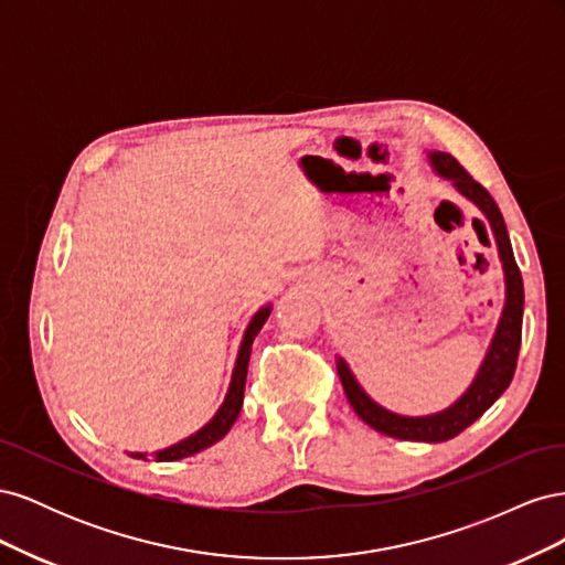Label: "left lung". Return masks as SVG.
I'll list each match as a JSON object with an SVG mask.
<instances>
[{"label": "left lung", "mask_w": 565, "mask_h": 565, "mask_svg": "<svg viewBox=\"0 0 565 565\" xmlns=\"http://www.w3.org/2000/svg\"><path fill=\"white\" fill-rule=\"evenodd\" d=\"M429 160L443 179H450L457 191L461 195H467L476 207L488 216L494 241H498L500 259L504 266L507 301H504V311L498 324V332H494L492 344L486 353V361L481 370H478L476 380L471 382L465 396L448 409H443V413L426 415V417H403L396 413H388L386 407L374 403L361 388V384L355 382L349 365L341 361V358L337 361V372H339L341 384H344V393L351 407L355 409V415L361 417L367 426H372L374 431L391 438H401V440L443 443V440L455 438L457 434L465 431L467 426H471L478 417H481L486 409L502 396L507 386L511 384V377H514L519 349H521V328H523V278L516 266L514 252H511L509 233H507L498 202L492 200V195L481 183L473 181V177L450 156V152H431Z\"/></svg>", "instance_id": "left-lung-1"}]
</instances>
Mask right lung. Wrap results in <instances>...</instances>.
Masks as SVG:
<instances>
[{
    "label": "right lung",
    "mask_w": 565,
    "mask_h": 565,
    "mask_svg": "<svg viewBox=\"0 0 565 565\" xmlns=\"http://www.w3.org/2000/svg\"><path fill=\"white\" fill-rule=\"evenodd\" d=\"M270 316V306H266V309L256 311V316L252 318V322L247 324L245 330V339L241 344V353H237V361H235V370H233V380H231V386H228V393H226V401L224 405L218 407V413L212 417L210 424H204L202 429L193 436H188L185 440L177 443V446L167 448V450H160L152 457H156L158 461H174V459H183V457H191L204 448L214 446L216 440L224 438L231 426L235 424L237 415H241V407H243V396H245V380H247V365H249V353H252V341L254 337L259 334V330L264 328V322L268 320ZM131 457H146L141 452H131Z\"/></svg>",
    "instance_id": "right-lung-1"
}]
</instances>
